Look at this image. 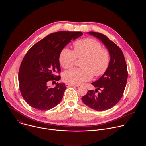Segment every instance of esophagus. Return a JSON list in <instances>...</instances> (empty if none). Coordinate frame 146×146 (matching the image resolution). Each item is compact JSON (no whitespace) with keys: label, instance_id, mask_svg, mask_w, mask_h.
I'll return each mask as SVG.
<instances>
[{"label":"esophagus","instance_id":"esophagus-1","mask_svg":"<svg viewBox=\"0 0 146 146\" xmlns=\"http://www.w3.org/2000/svg\"><path fill=\"white\" fill-rule=\"evenodd\" d=\"M65 86L66 87H74V86H76L74 84H69V83H66L65 84Z\"/></svg>","mask_w":146,"mask_h":146}]
</instances>
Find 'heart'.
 Instances as JSON below:
<instances>
[{
    "label": "heart",
    "mask_w": 146,
    "mask_h": 146,
    "mask_svg": "<svg viewBox=\"0 0 146 146\" xmlns=\"http://www.w3.org/2000/svg\"><path fill=\"white\" fill-rule=\"evenodd\" d=\"M74 51L64 48L59 56L60 64L64 69H70L76 59H82L81 68L73 69L65 72L64 80L69 84L80 85L90 81L95 76H100L107 70L110 62L109 51L102 48L98 41L86 38L77 40L73 44Z\"/></svg>",
    "instance_id": "obj_1"
}]
</instances>
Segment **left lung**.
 <instances>
[{"instance_id":"1","label":"left lung","mask_w":146,"mask_h":146,"mask_svg":"<svg viewBox=\"0 0 146 146\" xmlns=\"http://www.w3.org/2000/svg\"><path fill=\"white\" fill-rule=\"evenodd\" d=\"M88 33L99 39L106 46L110 53V62L106 72L91 83L96 88L95 92L88 90L81 99L90 108L105 111L115 106L123 95L128 78L127 64L121 50L107 36L95 32ZM98 90L101 92L96 94Z\"/></svg>"}]
</instances>
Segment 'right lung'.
I'll list each match as a JSON object with an SVG mask.
<instances>
[{"label":"right lung","mask_w":146,"mask_h":146,"mask_svg":"<svg viewBox=\"0 0 146 146\" xmlns=\"http://www.w3.org/2000/svg\"><path fill=\"white\" fill-rule=\"evenodd\" d=\"M81 32L60 31L51 33L33 45L21 64L18 82L21 94L31 107L39 110H50L60 102L66 89L65 83L50 88V80L59 81L60 77L59 56L72 40L81 36Z\"/></svg>","instance_id":"add662e5"}]
</instances>
